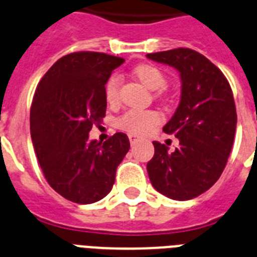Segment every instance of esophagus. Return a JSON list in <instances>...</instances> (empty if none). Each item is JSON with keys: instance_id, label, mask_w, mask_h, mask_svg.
I'll list each match as a JSON object with an SVG mask.
<instances>
[{"instance_id": "34e87169", "label": "esophagus", "mask_w": 257, "mask_h": 257, "mask_svg": "<svg viewBox=\"0 0 257 257\" xmlns=\"http://www.w3.org/2000/svg\"><path fill=\"white\" fill-rule=\"evenodd\" d=\"M129 141H131V145H135V144H137V142L140 141V139L137 137V136L131 135V136H129Z\"/></svg>"}]
</instances>
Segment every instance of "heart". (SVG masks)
Returning a JSON list of instances; mask_svg holds the SVG:
<instances>
[{
  "label": "heart",
  "mask_w": 257,
  "mask_h": 257,
  "mask_svg": "<svg viewBox=\"0 0 257 257\" xmlns=\"http://www.w3.org/2000/svg\"><path fill=\"white\" fill-rule=\"evenodd\" d=\"M135 75L150 90H161L166 86V77L158 66L144 64L135 69ZM121 78L111 75L104 86V98L109 105H116L120 100ZM162 121V116L154 109H129L118 120L120 128L132 135H148Z\"/></svg>",
  "instance_id": "obj_1"
}]
</instances>
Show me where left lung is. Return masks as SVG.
I'll return each mask as SVG.
<instances>
[{
    "label": "left lung",
    "mask_w": 257,
    "mask_h": 257,
    "mask_svg": "<svg viewBox=\"0 0 257 257\" xmlns=\"http://www.w3.org/2000/svg\"><path fill=\"white\" fill-rule=\"evenodd\" d=\"M180 73L182 98L163 132L179 139L175 152L154 141L148 162L153 187L172 200H191L221 176L231 152L236 109L230 83L212 61L189 48L148 53Z\"/></svg>",
    "instance_id": "left-lung-1"
}]
</instances>
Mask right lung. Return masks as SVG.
<instances>
[{
    "mask_svg": "<svg viewBox=\"0 0 257 257\" xmlns=\"http://www.w3.org/2000/svg\"><path fill=\"white\" fill-rule=\"evenodd\" d=\"M125 60L100 52H74L49 68L36 87L30 113L31 139L43 174L59 195L92 204L108 195L128 153V136L90 141L105 116L104 86Z\"/></svg>",
    "mask_w": 257,
    "mask_h": 257,
    "instance_id": "obj_1",
    "label": "right lung"
}]
</instances>
